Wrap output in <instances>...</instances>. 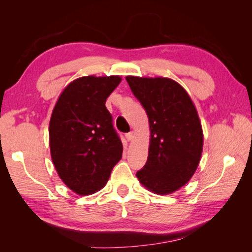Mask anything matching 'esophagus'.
Listing matches in <instances>:
<instances>
[{
	"label": "esophagus",
	"mask_w": 252,
	"mask_h": 252,
	"mask_svg": "<svg viewBox=\"0 0 252 252\" xmlns=\"http://www.w3.org/2000/svg\"><path fill=\"white\" fill-rule=\"evenodd\" d=\"M133 136H134L133 131H130V132H127V133L126 134V138L127 141H131V140H133Z\"/></svg>",
	"instance_id": "esophagus-1"
}]
</instances>
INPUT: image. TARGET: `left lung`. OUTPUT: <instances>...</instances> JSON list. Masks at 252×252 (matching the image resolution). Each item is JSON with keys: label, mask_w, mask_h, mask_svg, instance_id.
Here are the masks:
<instances>
[{"label": "left lung", "mask_w": 252, "mask_h": 252, "mask_svg": "<svg viewBox=\"0 0 252 252\" xmlns=\"http://www.w3.org/2000/svg\"><path fill=\"white\" fill-rule=\"evenodd\" d=\"M126 80L146 110L151 132L147 163L136 177L152 192L172 193L190 180L201 158L203 134L197 110L185 89L171 79Z\"/></svg>", "instance_id": "8db88e82"}]
</instances>
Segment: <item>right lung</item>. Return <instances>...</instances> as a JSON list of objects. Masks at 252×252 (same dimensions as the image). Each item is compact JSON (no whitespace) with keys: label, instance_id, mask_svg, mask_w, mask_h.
<instances>
[{"label":"right lung","instance_id":"right-lung-1","mask_svg":"<svg viewBox=\"0 0 252 252\" xmlns=\"http://www.w3.org/2000/svg\"><path fill=\"white\" fill-rule=\"evenodd\" d=\"M121 78L82 76L64 89L50 120L51 157L59 177L78 194L101 190L122 158V142L105 101Z\"/></svg>","mask_w":252,"mask_h":252}]
</instances>
